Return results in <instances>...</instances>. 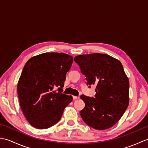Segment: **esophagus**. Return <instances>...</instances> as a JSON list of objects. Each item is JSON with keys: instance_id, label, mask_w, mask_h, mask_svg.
Wrapping results in <instances>:
<instances>
[{"instance_id": "34e87169", "label": "esophagus", "mask_w": 148, "mask_h": 148, "mask_svg": "<svg viewBox=\"0 0 148 148\" xmlns=\"http://www.w3.org/2000/svg\"><path fill=\"white\" fill-rule=\"evenodd\" d=\"M72 97H73L74 100H77V99H79V97H77V96H72Z\"/></svg>"}]
</instances>
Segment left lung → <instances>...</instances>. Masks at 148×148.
<instances>
[{"mask_svg": "<svg viewBox=\"0 0 148 148\" xmlns=\"http://www.w3.org/2000/svg\"><path fill=\"white\" fill-rule=\"evenodd\" d=\"M87 84H97L95 98L82 95L85 103L80 115L97 130L112 127L123 115L129 103V80L118 60L106 54L92 53L75 56Z\"/></svg>", "mask_w": 148, "mask_h": 148, "instance_id": "obj_1", "label": "left lung"}]
</instances>
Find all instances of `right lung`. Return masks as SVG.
Wrapping results in <instances>:
<instances>
[{"label":"right lung","mask_w":148,"mask_h":148,"mask_svg":"<svg viewBox=\"0 0 148 148\" xmlns=\"http://www.w3.org/2000/svg\"><path fill=\"white\" fill-rule=\"evenodd\" d=\"M72 62L73 57L65 53H45L33 56L25 65L18 95L21 111L32 127L44 129L57 123L72 102L71 95L62 92Z\"/></svg>","instance_id":"add662e5"}]
</instances>
